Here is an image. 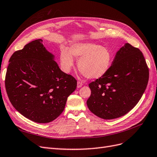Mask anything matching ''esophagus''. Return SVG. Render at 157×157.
<instances>
[{"label": "esophagus", "mask_w": 157, "mask_h": 157, "mask_svg": "<svg viewBox=\"0 0 157 157\" xmlns=\"http://www.w3.org/2000/svg\"><path fill=\"white\" fill-rule=\"evenodd\" d=\"M82 85H83V83L82 82H79V81H78V84H77V87L79 88L81 87H82Z\"/></svg>", "instance_id": "1"}]
</instances>
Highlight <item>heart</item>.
I'll use <instances>...</instances> for the list:
<instances>
[{
	"label": "heart",
	"instance_id": "1",
	"mask_svg": "<svg viewBox=\"0 0 157 157\" xmlns=\"http://www.w3.org/2000/svg\"><path fill=\"white\" fill-rule=\"evenodd\" d=\"M72 55L79 59V71L90 79L103 76L112 61V54L108 48L90 42L74 44L70 47V52L63 49L60 52V65L65 72H69L73 67Z\"/></svg>",
	"mask_w": 157,
	"mask_h": 157
}]
</instances>
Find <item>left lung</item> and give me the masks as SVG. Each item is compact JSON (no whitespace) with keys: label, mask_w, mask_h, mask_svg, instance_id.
<instances>
[{"label":"left lung","mask_w":157,"mask_h":157,"mask_svg":"<svg viewBox=\"0 0 157 157\" xmlns=\"http://www.w3.org/2000/svg\"><path fill=\"white\" fill-rule=\"evenodd\" d=\"M149 68L140 50L126 43L103 76L89 84L90 112L104 119L123 116L138 104L149 81Z\"/></svg>","instance_id":"1"}]
</instances>
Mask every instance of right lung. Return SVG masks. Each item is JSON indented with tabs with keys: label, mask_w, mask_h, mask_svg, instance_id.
<instances>
[{
	"label": "right lung",
	"mask_w": 157,
	"mask_h": 157,
	"mask_svg": "<svg viewBox=\"0 0 157 157\" xmlns=\"http://www.w3.org/2000/svg\"><path fill=\"white\" fill-rule=\"evenodd\" d=\"M42 42L33 40L12 54L5 87L20 113L34 122L47 123L63 112L68 96L76 89L77 80L59 68Z\"/></svg>",
	"instance_id": "1"
}]
</instances>
